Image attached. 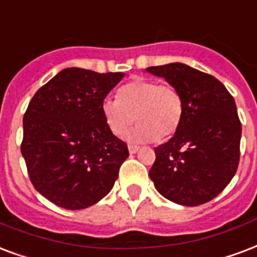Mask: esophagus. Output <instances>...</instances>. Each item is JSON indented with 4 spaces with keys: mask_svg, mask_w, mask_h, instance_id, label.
<instances>
[{
    "mask_svg": "<svg viewBox=\"0 0 257 257\" xmlns=\"http://www.w3.org/2000/svg\"><path fill=\"white\" fill-rule=\"evenodd\" d=\"M138 150H140V148H138V146H136V145H128V152H130L131 154L137 153Z\"/></svg>",
    "mask_w": 257,
    "mask_h": 257,
    "instance_id": "esophagus-1",
    "label": "esophagus"
}]
</instances>
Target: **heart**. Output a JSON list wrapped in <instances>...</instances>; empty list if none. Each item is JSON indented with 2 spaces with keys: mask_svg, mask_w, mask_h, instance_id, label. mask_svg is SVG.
I'll return each instance as SVG.
<instances>
[{
  "mask_svg": "<svg viewBox=\"0 0 257 257\" xmlns=\"http://www.w3.org/2000/svg\"><path fill=\"white\" fill-rule=\"evenodd\" d=\"M101 112L115 136H123L137 120L140 124L128 133V140L165 141L180 128L184 100L175 85L134 77L119 88L117 99L104 100Z\"/></svg>",
  "mask_w": 257,
  "mask_h": 257,
  "instance_id": "1",
  "label": "heart"
}]
</instances>
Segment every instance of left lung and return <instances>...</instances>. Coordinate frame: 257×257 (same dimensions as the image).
<instances>
[{
	"label": "left lung",
	"mask_w": 257,
	"mask_h": 257,
	"mask_svg": "<svg viewBox=\"0 0 257 257\" xmlns=\"http://www.w3.org/2000/svg\"><path fill=\"white\" fill-rule=\"evenodd\" d=\"M176 86L184 100L180 128L154 148L149 176L164 198L183 206L214 199L236 175L241 121L233 96L211 74L184 63L146 69Z\"/></svg>",
	"instance_id": "left-lung-1"
}]
</instances>
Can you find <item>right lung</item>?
<instances>
[{
  "mask_svg": "<svg viewBox=\"0 0 257 257\" xmlns=\"http://www.w3.org/2000/svg\"><path fill=\"white\" fill-rule=\"evenodd\" d=\"M123 73L69 67L44 84L23 117L21 154L35 190L67 210L97 203L128 157L101 112Z\"/></svg>",
  "mask_w": 257,
  "mask_h": 257,
  "instance_id": "1",
  "label": "right lung"
}]
</instances>
